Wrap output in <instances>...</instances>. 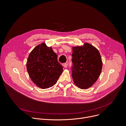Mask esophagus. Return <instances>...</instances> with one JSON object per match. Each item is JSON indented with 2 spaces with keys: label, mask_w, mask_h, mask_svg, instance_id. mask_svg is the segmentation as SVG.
Returning a JSON list of instances; mask_svg holds the SVG:
<instances>
[{
  "label": "esophagus",
  "mask_w": 126,
  "mask_h": 126,
  "mask_svg": "<svg viewBox=\"0 0 126 126\" xmlns=\"http://www.w3.org/2000/svg\"><path fill=\"white\" fill-rule=\"evenodd\" d=\"M63 66L65 68H66L67 67V63H64L63 64Z\"/></svg>",
  "instance_id": "obj_1"
}]
</instances>
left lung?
I'll return each mask as SVG.
<instances>
[{"mask_svg": "<svg viewBox=\"0 0 126 126\" xmlns=\"http://www.w3.org/2000/svg\"><path fill=\"white\" fill-rule=\"evenodd\" d=\"M72 49L73 81L78 88L88 89L96 82L101 74L102 61L100 54L96 48L88 43Z\"/></svg>", "mask_w": 126, "mask_h": 126, "instance_id": "left-lung-1", "label": "left lung"}]
</instances>
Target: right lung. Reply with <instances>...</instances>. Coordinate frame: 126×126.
Listing matches in <instances>:
<instances>
[{"label": "right lung", "mask_w": 126, "mask_h": 126, "mask_svg": "<svg viewBox=\"0 0 126 126\" xmlns=\"http://www.w3.org/2000/svg\"><path fill=\"white\" fill-rule=\"evenodd\" d=\"M26 68L31 80L41 89L54 85L63 72L56 53L45 43L36 46L30 52Z\"/></svg>", "instance_id": "1"}]
</instances>
